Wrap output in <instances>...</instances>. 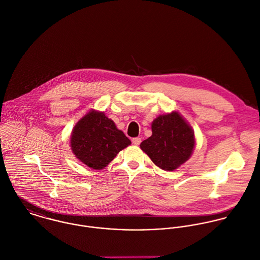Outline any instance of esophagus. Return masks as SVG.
<instances>
[{
    "instance_id": "obj_1",
    "label": "esophagus",
    "mask_w": 260,
    "mask_h": 260,
    "mask_svg": "<svg viewBox=\"0 0 260 260\" xmlns=\"http://www.w3.org/2000/svg\"><path fill=\"white\" fill-rule=\"evenodd\" d=\"M132 142H133L134 145L139 146V145L142 143V139H141V138H134V139L132 140Z\"/></svg>"
}]
</instances>
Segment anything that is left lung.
Returning <instances> with one entry per match:
<instances>
[{
  "instance_id": "obj_1",
  "label": "left lung",
  "mask_w": 260,
  "mask_h": 260,
  "mask_svg": "<svg viewBox=\"0 0 260 260\" xmlns=\"http://www.w3.org/2000/svg\"><path fill=\"white\" fill-rule=\"evenodd\" d=\"M152 132L141 149L160 169L174 171L192 155L194 133L178 112L157 116L152 123Z\"/></svg>"
}]
</instances>
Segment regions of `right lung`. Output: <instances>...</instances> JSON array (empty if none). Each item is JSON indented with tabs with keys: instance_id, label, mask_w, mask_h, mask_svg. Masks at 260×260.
Segmentation results:
<instances>
[{
	"instance_id": "add662e5",
	"label": "right lung",
	"mask_w": 260,
	"mask_h": 260,
	"mask_svg": "<svg viewBox=\"0 0 260 260\" xmlns=\"http://www.w3.org/2000/svg\"><path fill=\"white\" fill-rule=\"evenodd\" d=\"M70 145L78 159L101 170L129 146L131 141L104 112L91 110L74 126Z\"/></svg>"
}]
</instances>
